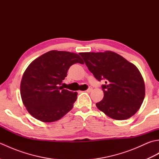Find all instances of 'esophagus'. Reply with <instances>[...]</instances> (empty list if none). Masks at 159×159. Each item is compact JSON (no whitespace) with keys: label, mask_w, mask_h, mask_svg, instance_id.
<instances>
[{"label":"esophagus","mask_w":159,"mask_h":159,"mask_svg":"<svg viewBox=\"0 0 159 159\" xmlns=\"http://www.w3.org/2000/svg\"><path fill=\"white\" fill-rule=\"evenodd\" d=\"M92 87H89V88L87 89V90H86L85 92H92Z\"/></svg>","instance_id":"34e87169"}]
</instances>
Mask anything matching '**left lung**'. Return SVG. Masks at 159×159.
I'll return each mask as SVG.
<instances>
[{
    "label": "left lung",
    "instance_id": "1",
    "mask_svg": "<svg viewBox=\"0 0 159 159\" xmlns=\"http://www.w3.org/2000/svg\"><path fill=\"white\" fill-rule=\"evenodd\" d=\"M79 54L96 79L106 80L102 86L103 99L96 103L98 109L116 120L134 116L146 92L143 76L136 66L110 50Z\"/></svg>",
    "mask_w": 159,
    "mask_h": 159
}]
</instances>
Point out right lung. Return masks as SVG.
Wrapping results in <instances>:
<instances>
[{
	"mask_svg": "<svg viewBox=\"0 0 159 159\" xmlns=\"http://www.w3.org/2000/svg\"><path fill=\"white\" fill-rule=\"evenodd\" d=\"M76 63H84L76 53L50 50L29 64L20 83V95L33 117L53 122L72 109L78 93L63 89L61 85L70 67Z\"/></svg>",
	"mask_w": 159,
	"mask_h": 159,
	"instance_id": "right-lung-1",
	"label": "right lung"
}]
</instances>
